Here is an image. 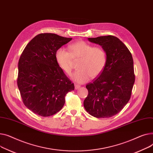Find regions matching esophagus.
I'll use <instances>...</instances> for the list:
<instances>
[{"label":"esophagus","mask_w":153,"mask_h":153,"mask_svg":"<svg viewBox=\"0 0 153 153\" xmlns=\"http://www.w3.org/2000/svg\"><path fill=\"white\" fill-rule=\"evenodd\" d=\"M80 87H81V86H80V85H75V89H78Z\"/></svg>","instance_id":"obj_1"}]
</instances>
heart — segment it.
<instances>
[{"label": "heart", "instance_id": "b5f03b06", "mask_svg": "<svg viewBox=\"0 0 153 153\" xmlns=\"http://www.w3.org/2000/svg\"><path fill=\"white\" fill-rule=\"evenodd\" d=\"M68 51L59 48L56 52V60L59 67L70 75L73 70V60H79L78 70L71 76V79L78 83L87 82L96 78L103 71L106 64V54L100 47H93L83 41H78L68 46Z\"/></svg>", "mask_w": 153, "mask_h": 153}]
</instances>
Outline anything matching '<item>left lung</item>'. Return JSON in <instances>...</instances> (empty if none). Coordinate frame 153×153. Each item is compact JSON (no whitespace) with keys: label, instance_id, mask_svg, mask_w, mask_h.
<instances>
[{"label":"left lung","instance_id":"1","mask_svg":"<svg viewBox=\"0 0 153 153\" xmlns=\"http://www.w3.org/2000/svg\"><path fill=\"white\" fill-rule=\"evenodd\" d=\"M105 51L106 64L100 75L86 85V111L96 118H108L118 114L130 99L134 83L133 60L127 46L114 36L88 38Z\"/></svg>","mask_w":153,"mask_h":153}]
</instances>
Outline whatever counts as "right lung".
<instances>
[{"label":"right lung","mask_w":153,"mask_h":153,"mask_svg":"<svg viewBox=\"0 0 153 153\" xmlns=\"http://www.w3.org/2000/svg\"><path fill=\"white\" fill-rule=\"evenodd\" d=\"M72 38L53 33L39 34L27 44L18 64L17 85L25 106L38 115L60 111L74 83L59 67L56 52Z\"/></svg>","instance_id":"obj_1"}]
</instances>
